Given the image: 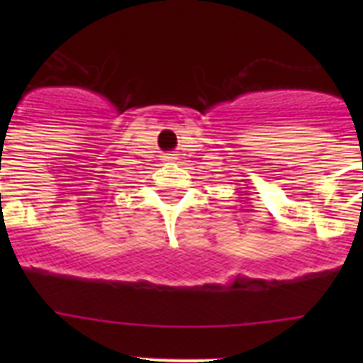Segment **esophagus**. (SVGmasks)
<instances>
[{
	"label": "esophagus",
	"instance_id": "1",
	"mask_svg": "<svg viewBox=\"0 0 363 363\" xmlns=\"http://www.w3.org/2000/svg\"><path fill=\"white\" fill-rule=\"evenodd\" d=\"M176 154H165V156H163V162H167V163H172V162H176Z\"/></svg>",
	"mask_w": 363,
	"mask_h": 363
}]
</instances>
